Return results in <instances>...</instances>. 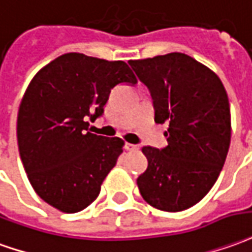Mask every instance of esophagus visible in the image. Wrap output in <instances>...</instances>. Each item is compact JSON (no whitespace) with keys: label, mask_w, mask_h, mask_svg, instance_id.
Masks as SVG:
<instances>
[{"label":"esophagus","mask_w":252,"mask_h":252,"mask_svg":"<svg viewBox=\"0 0 252 252\" xmlns=\"http://www.w3.org/2000/svg\"><path fill=\"white\" fill-rule=\"evenodd\" d=\"M126 149L128 151H135V150H138V146L132 143H126Z\"/></svg>","instance_id":"1"}]
</instances>
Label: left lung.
Wrapping results in <instances>:
<instances>
[{
	"mask_svg": "<svg viewBox=\"0 0 252 252\" xmlns=\"http://www.w3.org/2000/svg\"><path fill=\"white\" fill-rule=\"evenodd\" d=\"M147 86L168 146H144L149 161L138 177L143 199L163 212H183L217 181L230 143V109L220 77L184 53L128 61Z\"/></svg>",
	"mask_w": 252,
	"mask_h": 252,
	"instance_id": "left-lung-1",
	"label": "left lung"
}]
</instances>
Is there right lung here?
<instances>
[{
	"instance_id": "obj_1",
	"label": "right lung",
	"mask_w": 252,
	"mask_h": 252,
	"mask_svg": "<svg viewBox=\"0 0 252 252\" xmlns=\"http://www.w3.org/2000/svg\"><path fill=\"white\" fill-rule=\"evenodd\" d=\"M120 83H136L124 61L66 53L28 84L17 114L19 153L35 192L60 212L91 205L123 153L120 138L87 132Z\"/></svg>"
}]
</instances>
